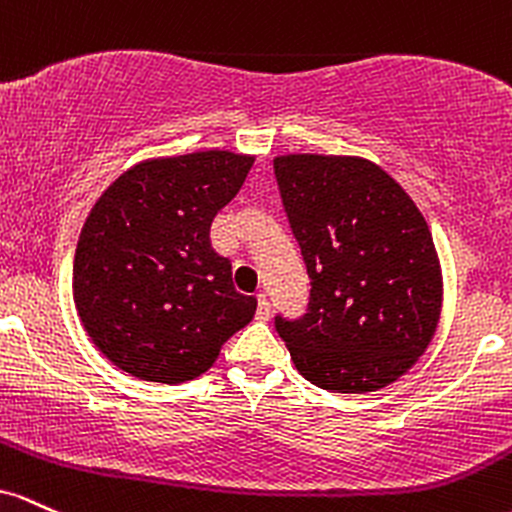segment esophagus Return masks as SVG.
<instances>
[{
	"instance_id": "obj_1",
	"label": "esophagus",
	"mask_w": 512,
	"mask_h": 512,
	"mask_svg": "<svg viewBox=\"0 0 512 512\" xmlns=\"http://www.w3.org/2000/svg\"><path fill=\"white\" fill-rule=\"evenodd\" d=\"M256 319L258 321L271 319V302H268V297L263 295V292L256 297Z\"/></svg>"
}]
</instances>
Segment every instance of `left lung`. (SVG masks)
<instances>
[{"label":"left lung","mask_w":512,"mask_h":512,"mask_svg":"<svg viewBox=\"0 0 512 512\" xmlns=\"http://www.w3.org/2000/svg\"><path fill=\"white\" fill-rule=\"evenodd\" d=\"M280 200L309 275L307 312L275 317L304 380L377 392L426 353L442 278L430 229L387 171L360 157L273 159Z\"/></svg>","instance_id":"1"}]
</instances>
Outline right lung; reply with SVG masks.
<instances>
[{
  "mask_svg": "<svg viewBox=\"0 0 512 512\" xmlns=\"http://www.w3.org/2000/svg\"><path fill=\"white\" fill-rule=\"evenodd\" d=\"M254 157L193 152L147 159L96 200L74 254V304L96 348L147 382L203 375L249 324L256 297L234 290L210 225Z\"/></svg>",
  "mask_w": 512,
  "mask_h": 512,
  "instance_id": "obj_1",
  "label": "right lung"
}]
</instances>
